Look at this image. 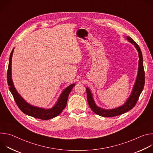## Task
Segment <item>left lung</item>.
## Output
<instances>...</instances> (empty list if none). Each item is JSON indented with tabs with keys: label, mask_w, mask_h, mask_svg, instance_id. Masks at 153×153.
Instances as JSON below:
<instances>
[{
	"label": "left lung",
	"mask_w": 153,
	"mask_h": 153,
	"mask_svg": "<svg viewBox=\"0 0 153 153\" xmlns=\"http://www.w3.org/2000/svg\"><path fill=\"white\" fill-rule=\"evenodd\" d=\"M127 40L130 42L133 43L137 49L139 53V68L138 73L136 78V80L135 84L133 86V89L131 94L126 101V102L123 104V105L116 108L112 110H105V109L100 108L98 107L93 99L92 94L88 88H86V94H87V100H88V105L91 108L93 111L96 114L105 117H111L117 116L120 114H122L130 110L136 105L139 96L143 89L144 85H145V71L143 68V57L142 51L140 50V47L137 44V43L134 41L130 37L127 36Z\"/></svg>",
	"instance_id": "left-lung-1"
}]
</instances>
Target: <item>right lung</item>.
<instances>
[{
  "label": "right lung",
  "instance_id": "obj_1",
  "mask_svg": "<svg viewBox=\"0 0 153 153\" xmlns=\"http://www.w3.org/2000/svg\"><path fill=\"white\" fill-rule=\"evenodd\" d=\"M13 51L14 48L10 54L9 59L8 68L7 71V82L8 85H9L10 91L20 110L25 114L42 120H48L59 116L66 106L68 96L75 84H71L65 88L60 96L56 104L50 109L46 110L44 108L31 105L19 95L13 85L11 78V60Z\"/></svg>",
  "mask_w": 153,
  "mask_h": 153
}]
</instances>
